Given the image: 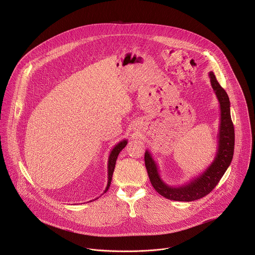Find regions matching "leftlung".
<instances>
[{
	"instance_id": "left-lung-1",
	"label": "left lung",
	"mask_w": 255,
	"mask_h": 255,
	"mask_svg": "<svg viewBox=\"0 0 255 255\" xmlns=\"http://www.w3.org/2000/svg\"><path fill=\"white\" fill-rule=\"evenodd\" d=\"M211 86L220 104V126L218 133V148L213 162L199 175L194 176L188 183L172 187L165 184L161 178L157 163L152 154L146 150L144 155L145 166L154 190L162 197L179 202L199 200L213 191L225 171L229 167L234 153L235 133L230 114V101L225 90L217 82L213 71L209 72Z\"/></svg>"
}]
</instances>
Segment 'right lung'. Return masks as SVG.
Returning <instances> with one entry per match:
<instances>
[{"label": "right lung", "mask_w": 255, "mask_h": 255, "mask_svg": "<svg viewBox=\"0 0 255 255\" xmlns=\"http://www.w3.org/2000/svg\"><path fill=\"white\" fill-rule=\"evenodd\" d=\"M126 145H127V140L126 139L120 141L118 144L115 145L114 148L112 149V151L110 153V155H109V159H108V184H107V187H106L104 193H106L108 191V189L110 188L111 181H112V176H113V172H114V169H115L116 160L118 158L119 153L122 151V149L126 146ZM97 199H95V200H97ZM95 200H93V201H95Z\"/></svg>", "instance_id": "right-lung-1"}]
</instances>
